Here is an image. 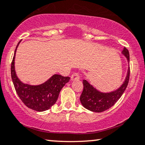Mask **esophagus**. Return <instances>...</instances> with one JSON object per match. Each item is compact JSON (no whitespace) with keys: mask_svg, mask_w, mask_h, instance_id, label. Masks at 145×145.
<instances>
[{"mask_svg":"<svg viewBox=\"0 0 145 145\" xmlns=\"http://www.w3.org/2000/svg\"><path fill=\"white\" fill-rule=\"evenodd\" d=\"M80 74L78 73H74L71 76V81H75V80H80Z\"/></svg>","mask_w":145,"mask_h":145,"instance_id":"obj_1","label":"esophagus"}]
</instances>
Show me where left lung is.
Here are the masks:
<instances>
[{
	"instance_id": "left-lung-1",
	"label": "left lung",
	"mask_w": 145,
	"mask_h": 145,
	"mask_svg": "<svg viewBox=\"0 0 145 145\" xmlns=\"http://www.w3.org/2000/svg\"><path fill=\"white\" fill-rule=\"evenodd\" d=\"M122 53L126 56L129 61V52L126 48H124ZM130 77V67L129 68L127 78L122 86L115 91L105 93L96 90L86 80H83L84 89L80 95V101L82 105L89 111L100 113L109 109L118 101L128 86Z\"/></svg>"
}]
</instances>
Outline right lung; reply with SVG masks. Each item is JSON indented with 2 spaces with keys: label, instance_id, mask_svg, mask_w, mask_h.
<instances>
[{
  "label": "right lung",
  "instance_id": "right-lung-1",
  "mask_svg": "<svg viewBox=\"0 0 145 145\" xmlns=\"http://www.w3.org/2000/svg\"><path fill=\"white\" fill-rule=\"evenodd\" d=\"M20 42L17 44L11 63V78L15 90L26 107L36 111H46L54 105L61 89L69 82L70 78L54 74L45 83L39 86L23 84L17 78L14 69L15 54Z\"/></svg>",
  "mask_w": 145,
  "mask_h": 145
}]
</instances>
